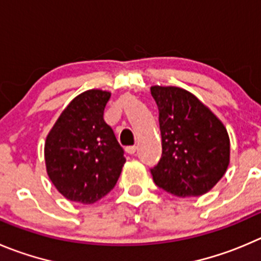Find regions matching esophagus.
Segmentation results:
<instances>
[{
    "label": "esophagus",
    "mask_w": 261,
    "mask_h": 261,
    "mask_svg": "<svg viewBox=\"0 0 261 261\" xmlns=\"http://www.w3.org/2000/svg\"><path fill=\"white\" fill-rule=\"evenodd\" d=\"M137 150V146H126L125 147V152L129 153V155H133Z\"/></svg>",
    "instance_id": "1"
}]
</instances>
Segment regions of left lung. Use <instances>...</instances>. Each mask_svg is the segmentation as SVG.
<instances>
[{
    "label": "left lung",
    "instance_id": "1",
    "mask_svg": "<svg viewBox=\"0 0 261 261\" xmlns=\"http://www.w3.org/2000/svg\"><path fill=\"white\" fill-rule=\"evenodd\" d=\"M159 109L163 153L151 169L158 187L178 197L209 192L229 165V136L195 95L179 87H151Z\"/></svg>",
    "mask_w": 261,
    "mask_h": 261
}]
</instances>
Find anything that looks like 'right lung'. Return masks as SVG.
<instances>
[{"label":"right lung","mask_w":261,"mask_h":261,"mask_svg":"<svg viewBox=\"0 0 261 261\" xmlns=\"http://www.w3.org/2000/svg\"><path fill=\"white\" fill-rule=\"evenodd\" d=\"M111 93L89 89L76 96L47 135L44 161L56 190L70 201L93 203L118 182L124 151L103 110Z\"/></svg>","instance_id":"right-lung-1"}]
</instances>
